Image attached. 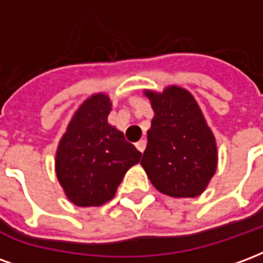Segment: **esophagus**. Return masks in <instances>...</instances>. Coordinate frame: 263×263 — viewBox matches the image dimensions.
<instances>
[{"label":"esophagus","mask_w":263,"mask_h":263,"mask_svg":"<svg viewBox=\"0 0 263 263\" xmlns=\"http://www.w3.org/2000/svg\"><path fill=\"white\" fill-rule=\"evenodd\" d=\"M135 146H137V149L139 151V152H141V154H143V151L146 149V141L141 139L139 142H137V145H135Z\"/></svg>","instance_id":"obj_1"}]
</instances>
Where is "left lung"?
<instances>
[{
	"label": "left lung",
	"mask_w": 263,
	"mask_h": 263,
	"mask_svg": "<svg viewBox=\"0 0 263 263\" xmlns=\"http://www.w3.org/2000/svg\"><path fill=\"white\" fill-rule=\"evenodd\" d=\"M155 117L141 165L160 193L196 197L217 167V146L193 96L180 87L148 91Z\"/></svg>",
	"instance_id": "obj_1"
}]
</instances>
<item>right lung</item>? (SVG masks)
<instances>
[{
	"instance_id": "add662e5",
	"label": "right lung",
	"mask_w": 263,
	"mask_h": 263,
	"mask_svg": "<svg viewBox=\"0 0 263 263\" xmlns=\"http://www.w3.org/2000/svg\"><path fill=\"white\" fill-rule=\"evenodd\" d=\"M109 111L107 96L88 98L70 121L58 148V179L70 201L80 207L111 200L126 171L142 156L122 132L108 125Z\"/></svg>"
}]
</instances>
